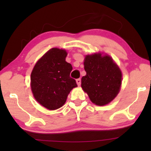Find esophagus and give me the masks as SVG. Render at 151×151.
<instances>
[{
	"label": "esophagus",
	"mask_w": 151,
	"mask_h": 151,
	"mask_svg": "<svg viewBox=\"0 0 151 151\" xmlns=\"http://www.w3.org/2000/svg\"><path fill=\"white\" fill-rule=\"evenodd\" d=\"M76 83H77L78 86H80V84H81V79H80V78H78V79L76 80Z\"/></svg>",
	"instance_id": "1"
}]
</instances>
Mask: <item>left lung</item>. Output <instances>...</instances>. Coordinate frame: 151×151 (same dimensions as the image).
Returning <instances> with one entry per match:
<instances>
[{
    "label": "left lung",
    "mask_w": 151,
    "mask_h": 151,
    "mask_svg": "<svg viewBox=\"0 0 151 151\" xmlns=\"http://www.w3.org/2000/svg\"><path fill=\"white\" fill-rule=\"evenodd\" d=\"M85 76L81 80L82 89L91 101L98 106L111 102L120 90L122 72L109 55L100 53L86 55Z\"/></svg>",
    "instance_id": "obj_1"
}]
</instances>
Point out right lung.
<instances>
[{
	"label": "right lung",
	"mask_w": 151,
	"mask_h": 151,
	"mask_svg": "<svg viewBox=\"0 0 151 151\" xmlns=\"http://www.w3.org/2000/svg\"><path fill=\"white\" fill-rule=\"evenodd\" d=\"M65 49L52 48L35 65L31 74V88L35 99L49 110L63 106L73 88L78 86L70 77L72 66L66 62Z\"/></svg>",
	"instance_id": "add662e5"
}]
</instances>
